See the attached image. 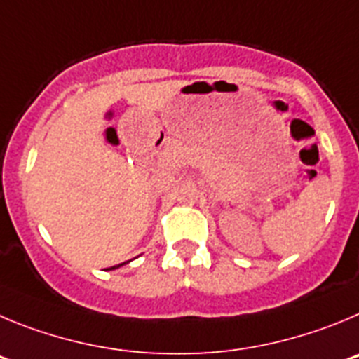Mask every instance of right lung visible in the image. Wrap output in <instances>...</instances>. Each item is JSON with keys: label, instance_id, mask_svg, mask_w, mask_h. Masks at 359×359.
I'll use <instances>...</instances> for the list:
<instances>
[{"label": "right lung", "instance_id": "obj_1", "mask_svg": "<svg viewBox=\"0 0 359 359\" xmlns=\"http://www.w3.org/2000/svg\"><path fill=\"white\" fill-rule=\"evenodd\" d=\"M121 264H123V263H121ZM121 264H118V266H121ZM118 266H112V268H111V270H114V268H118Z\"/></svg>", "mask_w": 359, "mask_h": 359}]
</instances>
